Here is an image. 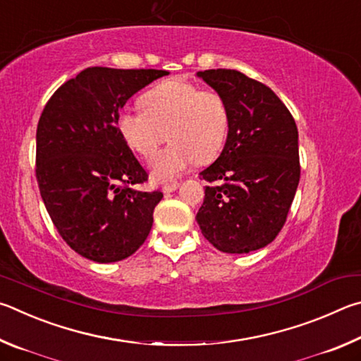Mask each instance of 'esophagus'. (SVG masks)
<instances>
[{
    "label": "esophagus",
    "instance_id": "1",
    "mask_svg": "<svg viewBox=\"0 0 361 361\" xmlns=\"http://www.w3.org/2000/svg\"><path fill=\"white\" fill-rule=\"evenodd\" d=\"M177 187H179V184H177V182H174V184H168V185H164V187H163V193H164V195L173 193V192H176V190H177Z\"/></svg>",
    "mask_w": 361,
    "mask_h": 361
}]
</instances>
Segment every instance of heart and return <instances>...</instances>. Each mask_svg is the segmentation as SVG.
I'll return each mask as SVG.
<instances>
[{
    "mask_svg": "<svg viewBox=\"0 0 361 361\" xmlns=\"http://www.w3.org/2000/svg\"><path fill=\"white\" fill-rule=\"evenodd\" d=\"M144 109H123L117 128L123 141L144 158L171 139L150 160V174L166 182L195 163H211L222 152L230 130V109L216 90L184 79H169L142 94Z\"/></svg>",
    "mask_w": 361,
    "mask_h": 361,
    "instance_id": "heart-1",
    "label": "heart"
}]
</instances>
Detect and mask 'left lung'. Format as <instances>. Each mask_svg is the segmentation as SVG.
Wrapping results in <instances>:
<instances>
[{
    "label": "left lung",
    "instance_id": "8db88e82",
    "mask_svg": "<svg viewBox=\"0 0 361 361\" xmlns=\"http://www.w3.org/2000/svg\"><path fill=\"white\" fill-rule=\"evenodd\" d=\"M225 98L230 130L220 157L201 177L204 190L197 222L225 254H249L274 241L300 182L298 128L277 94L235 69L198 71Z\"/></svg>",
    "mask_w": 361,
    "mask_h": 361
}]
</instances>
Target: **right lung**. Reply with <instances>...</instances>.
<instances>
[{
    "mask_svg": "<svg viewBox=\"0 0 361 361\" xmlns=\"http://www.w3.org/2000/svg\"><path fill=\"white\" fill-rule=\"evenodd\" d=\"M161 69L93 66L65 82L47 101L36 131V179L65 243L97 263L130 257L147 239L161 192L147 180L117 128L133 94L168 75Z\"/></svg>",
    "mask_w": 361,
    "mask_h": 361,
    "instance_id": "1",
    "label": "right lung"
}]
</instances>
